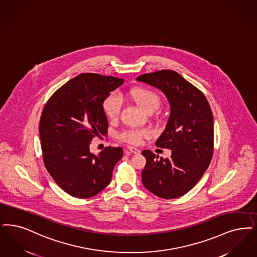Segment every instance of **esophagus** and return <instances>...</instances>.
<instances>
[{
  "instance_id": "esophagus-1",
  "label": "esophagus",
  "mask_w": 257,
  "mask_h": 257,
  "mask_svg": "<svg viewBox=\"0 0 257 257\" xmlns=\"http://www.w3.org/2000/svg\"><path fill=\"white\" fill-rule=\"evenodd\" d=\"M127 151H129V152L132 153V154H139V153L141 152L140 149L135 148V147H132V146H128V147H127Z\"/></svg>"
}]
</instances>
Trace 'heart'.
<instances>
[{
	"instance_id": "heart-1",
	"label": "heart",
	"mask_w": 257,
	"mask_h": 257,
	"mask_svg": "<svg viewBox=\"0 0 257 257\" xmlns=\"http://www.w3.org/2000/svg\"><path fill=\"white\" fill-rule=\"evenodd\" d=\"M129 96L147 113L154 112L161 105V96L159 93L148 88H133L129 91ZM102 108L106 117L113 121L119 116L121 109L120 99L116 95L112 94L104 100ZM150 136L151 131L149 129H127L118 134V139L128 144L139 145L143 143L144 139Z\"/></svg>"
}]
</instances>
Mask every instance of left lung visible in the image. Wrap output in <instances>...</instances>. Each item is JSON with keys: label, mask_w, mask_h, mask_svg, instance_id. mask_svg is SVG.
<instances>
[{"label": "left lung", "mask_w": 257, "mask_h": 257, "mask_svg": "<svg viewBox=\"0 0 257 257\" xmlns=\"http://www.w3.org/2000/svg\"><path fill=\"white\" fill-rule=\"evenodd\" d=\"M163 91L170 103V116L156 145L172 151L159 159L150 150L142 154L146 165L144 186L163 199H175L192 189L207 169L213 156V115L205 94L178 72L162 70L138 76Z\"/></svg>", "instance_id": "8db88e82"}]
</instances>
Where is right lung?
<instances>
[{"label":"right lung","mask_w":257,"mask_h":257,"mask_svg":"<svg viewBox=\"0 0 257 257\" xmlns=\"http://www.w3.org/2000/svg\"><path fill=\"white\" fill-rule=\"evenodd\" d=\"M122 78L85 72L64 84L45 104L39 134L44 165L68 194L86 199L110 184L121 147L107 146L99 154L90 151L92 140L107 133L102 104Z\"/></svg>","instance_id":"1"}]
</instances>
